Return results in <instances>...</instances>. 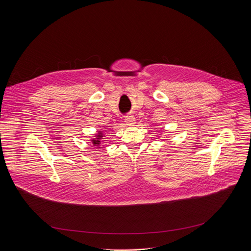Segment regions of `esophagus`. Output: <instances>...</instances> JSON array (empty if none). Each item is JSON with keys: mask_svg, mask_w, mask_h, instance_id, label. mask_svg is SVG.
I'll use <instances>...</instances> for the list:
<instances>
[{"mask_svg": "<svg viewBox=\"0 0 251 251\" xmlns=\"http://www.w3.org/2000/svg\"><path fill=\"white\" fill-rule=\"evenodd\" d=\"M125 122L127 126H134L135 124V118L133 116H126L125 118Z\"/></svg>", "mask_w": 251, "mask_h": 251, "instance_id": "esophagus-1", "label": "esophagus"}]
</instances>
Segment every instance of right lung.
Here are the masks:
<instances>
[{"instance_id": "1", "label": "right lung", "mask_w": 251, "mask_h": 251, "mask_svg": "<svg viewBox=\"0 0 251 251\" xmlns=\"http://www.w3.org/2000/svg\"><path fill=\"white\" fill-rule=\"evenodd\" d=\"M108 130H105L104 128L103 129H101V130H98V132L96 133V134H94L95 136H94V138H92V143H93V146H96V147H98V148H100V144H101V141H102V139H103V137L105 136V133L104 132H106Z\"/></svg>"}]
</instances>
